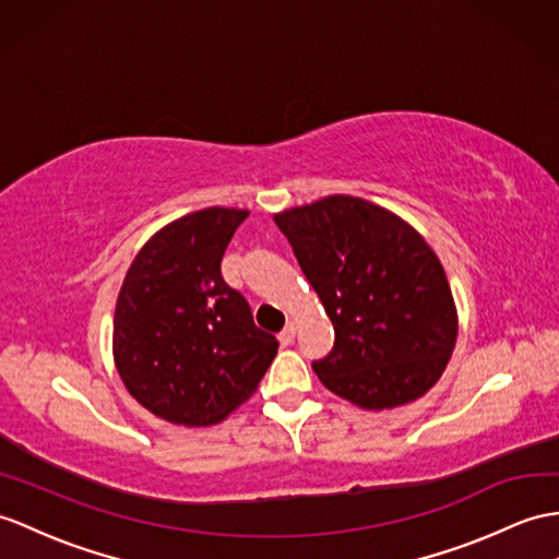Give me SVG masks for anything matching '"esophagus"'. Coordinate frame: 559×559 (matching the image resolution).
Here are the masks:
<instances>
[{
  "label": "esophagus",
  "mask_w": 559,
  "mask_h": 559,
  "mask_svg": "<svg viewBox=\"0 0 559 559\" xmlns=\"http://www.w3.org/2000/svg\"><path fill=\"white\" fill-rule=\"evenodd\" d=\"M294 336H296V322L289 320L287 326H284V330L280 332V344L282 346H289L294 342Z\"/></svg>",
  "instance_id": "34e87169"
}]
</instances>
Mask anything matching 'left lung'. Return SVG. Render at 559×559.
<instances>
[{
	"mask_svg": "<svg viewBox=\"0 0 559 559\" xmlns=\"http://www.w3.org/2000/svg\"><path fill=\"white\" fill-rule=\"evenodd\" d=\"M334 324L312 362L320 382L365 411L413 403L439 382L457 338L443 265L403 217L334 194L275 215Z\"/></svg>",
	"mask_w": 559,
	"mask_h": 559,
	"instance_id": "1",
	"label": "left lung"
}]
</instances>
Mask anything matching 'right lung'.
<instances>
[{"label": "right lung", "mask_w": 559, "mask_h": 559, "mask_svg": "<svg viewBox=\"0 0 559 559\" xmlns=\"http://www.w3.org/2000/svg\"><path fill=\"white\" fill-rule=\"evenodd\" d=\"M249 211L203 209L148 239L116 301L114 360L130 396L185 427L223 421L258 389L277 338L223 280L229 239Z\"/></svg>", "instance_id": "obj_1"}]
</instances>
